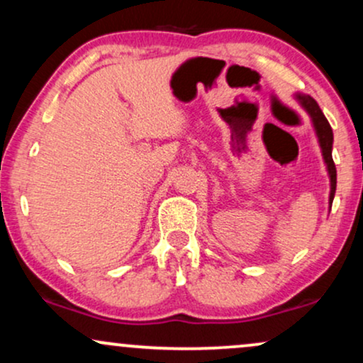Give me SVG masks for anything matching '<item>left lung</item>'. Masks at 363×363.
Segmentation results:
<instances>
[{
	"instance_id": "8db88e82",
	"label": "left lung",
	"mask_w": 363,
	"mask_h": 363,
	"mask_svg": "<svg viewBox=\"0 0 363 363\" xmlns=\"http://www.w3.org/2000/svg\"><path fill=\"white\" fill-rule=\"evenodd\" d=\"M297 101L301 102V106L307 111V114L311 116L312 124H314V129H315V135H318L320 150H323V157H324V162H326L329 179H331V193H329V206H331L333 198H335V193H336V167H335V162H333V155H331L333 129H331V126H329L328 119L324 118L323 111L319 109L318 102H315L314 99L309 97V95L297 94Z\"/></svg>"
}]
</instances>
